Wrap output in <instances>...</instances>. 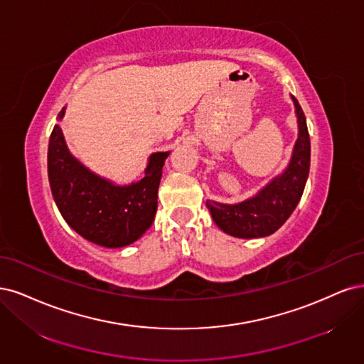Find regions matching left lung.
Returning <instances> with one entry per match:
<instances>
[{"label": "left lung", "mask_w": 364, "mask_h": 364, "mask_svg": "<svg viewBox=\"0 0 364 364\" xmlns=\"http://www.w3.org/2000/svg\"><path fill=\"white\" fill-rule=\"evenodd\" d=\"M293 102L298 114L299 136L286 172L248 201L234 205L207 201L216 225L231 236L243 239L269 236L284 224L299 203L310 171V136L298 100L293 98Z\"/></svg>", "instance_id": "1"}]
</instances>
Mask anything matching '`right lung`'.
Here are the masks:
<instances>
[{
    "instance_id": "add662e5",
    "label": "right lung",
    "mask_w": 364,
    "mask_h": 364,
    "mask_svg": "<svg viewBox=\"0 0 364 364\" xmlns=\"http://www.w3.org/2000/svg\"><path fill=\"white\" fill-rule=\"evenodd\" d=\"M65 109L58 113L62 118ZM169 152L149 159L145 177L132 186H113L92 173L66 148L62 130L54 125L48 145V178L63 219L80 236L119 248L137 240L157 212V191Z\"/></svg>"
}]
</instances>
